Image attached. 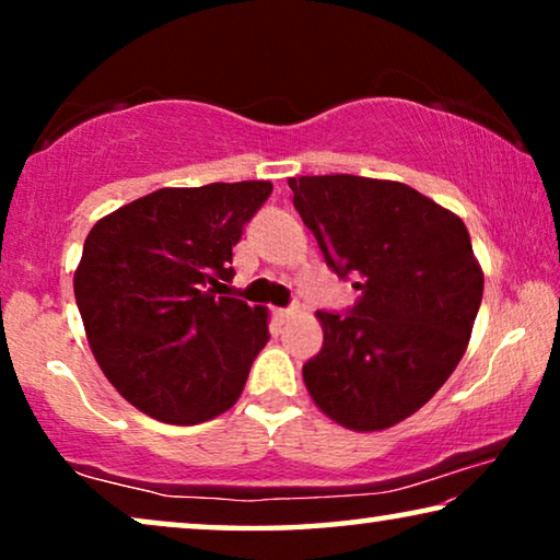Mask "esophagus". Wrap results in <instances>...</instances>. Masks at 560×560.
I'll return each instance as SVG.
<instances>
[{
  "instance_id": "esophagus-1",
  "label": "esophagus",
  "mask_w": 560,
  "mask_h": 560,
  "mask_svg": "<svg viewBox=\"0 0 560 560\" xmlns=\"http://www.w3.org/2000/svg\"><path fill=\"white\" fill-rule=\"evenodd\" d=\"M298 313V305H293V308H278L275 311V316H278L280 320H288V318H293Z\"/></svg>"
}]
</instances>
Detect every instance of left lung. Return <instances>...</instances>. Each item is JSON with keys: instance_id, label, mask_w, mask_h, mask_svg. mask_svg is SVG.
<instances>
[{"instance_id": "left-lung-1", "label": "left lung", "mask_w": 560, "mask_h": 560, "mask_svg": "<svg viewBox=\"0 0 560 560\" xmlns=\"http://www.w3.org/2000/svg\"><path fill=\"white\" fill-rule=\"evenodd\" d=\"M326 265L357 278L351 316L318 311L324 349L303 366L318 410L349 431L418 412L469 347L485 272L454 211L400 180L288 178Z\"/></svg>"}]
</instances>
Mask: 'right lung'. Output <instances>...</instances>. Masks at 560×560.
I'll use <instances>...</instances> for the list:
<instances>
[{
  "label": "right lung",
  "instance_id": "obj_1",
  "mask_svg": "<svg viewBox=\"0 0 560 560\" xmlns=\"http://www.w3.org/2000/svg\"><path fill=\"white\" fill-rule=\"evenodd\" d=\"M270 180L160 188L98 219L73 272L89 347L144 416L196 425L240 400L270 339L265 305L226 298L232 249Z\"/></svg>",
  "mask_w": 560,
  "mask_h": 560
}]
</instances>
